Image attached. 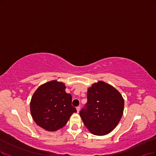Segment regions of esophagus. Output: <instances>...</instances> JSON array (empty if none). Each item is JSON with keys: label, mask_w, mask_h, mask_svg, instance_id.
Segmentation results:
<instances>
[{"label": "esophagus", "mask_w": 156, "mask_h": 156, "mask_svg": "<svg viewBox=\"0 0 156 156\" xmlns=\"http://www.w3.org/2000/svg\"><path fill=\"white\" fill-rule=\"evenodd\" d=\"M76 111H77V112L79 113V112H80V106H78V107H76Z\"/></svg>", "instance_id": "obj_1"}]
</instances>
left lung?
Here are the masks:
<instances>
[{"label":"left lung","mask_w":156,"mask_h":156,"mask_svg":"<svg viewBox=\"0 0 156 156\" xmlns=\"http://www.w3.org/2000/svg\"><path fill=\"white\" fill-rule=\"evenodd\" d=\"M124 103L122 95L116 89L98 81L88 89L86 108L80 111V116L91 134L106 135L119 123L123 114Z\"/></svg>","instance_id":"left-lung-1"}]
</instances>
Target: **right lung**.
<instances>
[{
    "label": "right lung",
    "mask_w": 156,
    "mask_h": 156,
    "mask_svg": "<svg viewBox=\"0 0 156 156\" xmlns=\"http://www.w3.org/2000/svg\"><path fill=\"white\" fill-rule=\"evenodd\" d=\"M66 85L57 80L46 82L38 87L30 101L33 120L47 131L62 129L76 109L72 106V96L66 92Z\"/></svg>",
    "instance_id": "obj_1"
}]
</instances>
